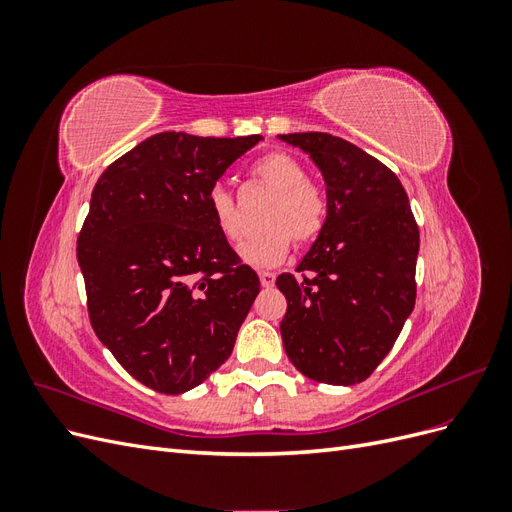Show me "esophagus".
<instances>
[{"label":"esophagus","instance_id":"34e87169","mask_svg":"<svg viewBox=\"0 0 512 512\" xmlns=\"http://www.w3.org/2000/svg\"><path fill=\"white\" fill-rule=\"evenodd\" d=\"M258 275H260L262 288H271V286L275 284V273H271V271H260Z\"/></svg>","mask_w":512,"mask_h":512}]
</instances>
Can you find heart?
I'll list each match as a JSON object with an SVG mask.
<instances>
[{"label":"heart","instance_id":"heart-1","mask_svg":"<svg viewBox=\"0 0 512 512\" xmlns=\"http://www.w3.org/2000/svg\"><path fill=\"white\" fill-rule=\"evenodd\" d=\"M252 177L258 185L273 194L265 209L262 235L247 241L241 250L245 262L256 267H273L290 252L292 239L299 245L318 239L327 224L329 200L318 183L307 179L305 166L284 151H271L252 166ZM207 203L215 228L230 243L239 245L245 239V218L237 198L224 185H213Z\"/></svg>","mask_w":512,"mask_h":512}]
</instances>
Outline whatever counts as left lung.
<instances>
[{
  "mask_svg": "<svg viewBox=\"0 0 512 512\" xmlns=\"http://www.w3.org/2000/svg\"><path fill=\"white\" fill-rule=\"evenodd\" d=\"M327 183L320 237L275 286L286 297L284 348L303 376L335 386L367 380L391 352L416 301L418 224L389 166L327 132L282 134Z\"/></svg>",
  "mask_w": 512,
  "mask_h": 512,
  "instance_id": "1",
  "label": "left lung"
}]
</instances>
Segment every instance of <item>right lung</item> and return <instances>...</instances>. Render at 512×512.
<instances>
[{"label": "right lung", "instance_id": "1", "mask_svg": "<svg viewBox=\"0 0 512 512\" xmlns=\"http://www.w3.org/2000/svg\"><path fill=\"white\" fill-rule=\"evenodd\" d=\"M262 136L160 132L100 175L76 241L87 312L132 378L164 395L205 382L260 292L215 228L207 194Z\"/></svg>", "mask_w": 512, "mask_h": 512}]
</instances>
